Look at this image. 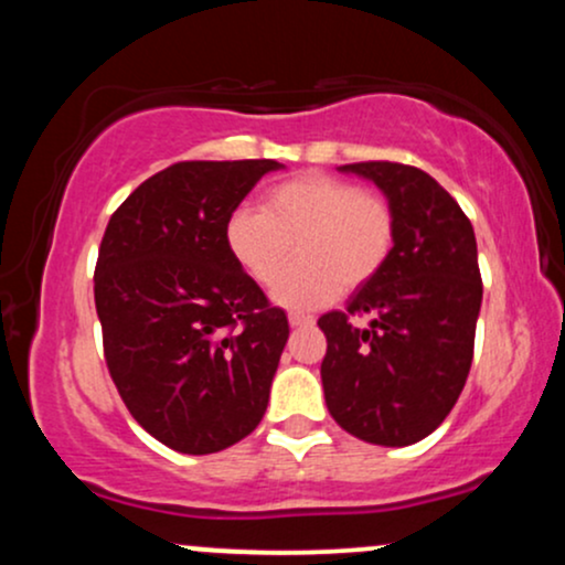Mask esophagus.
<instances>
[{"label":"esophagus","instance_id":"esophagus-1","mask_svg":"<svg viewBox=\"0 0 565 565\" xmlns=\"http://www.w3.org/2000/svg\"><path fill=\"white\" fill-rule=\"evenodd\" d=\"M313 323H316L313 316H300V313L289 316V327L291 329H305V327H313Z\"/></svg>","mask_w":565,"mask_h":565}]
</instances>
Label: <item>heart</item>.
I'll return each instance as SVG.
<instances>
[{
    "label": "heart",
    "mask_w": 565,
    "mask_h": 565,
    "mask_svg": "<svg viewBox=\"0 0 565 565\" xmlns=\"http://www.w3.org/2000/svg\"><path fill=\"white\" fill-rule=\"evenodd\" d=\"M225 249L257 287H270L298 252V265L270 291L276 305L305 313L342 289H361L395 249L391 201L350 180L305 172L268 188L260 210L238 206L225 220Z\"/></svg>",
    "instance_id": "1"
}]
</instances>
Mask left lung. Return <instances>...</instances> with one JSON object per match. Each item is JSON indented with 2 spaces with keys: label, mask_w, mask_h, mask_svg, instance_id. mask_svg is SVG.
<instances>
[{
  "label": "left lung",
  "mask_w": 565,
  "mask_h": 565,
  "mask_svg": "<svg viewBox=\"0 0 565 565\" xmlns=\"http://www.w3.org/2000/svg\"><path fill=\"white\" fill-rule=\"evenodd\" d=\"M385 193L395 249L345 310L319 319L327 334L323 398L334 423L377 446L430 436L468 380L481 313V270L468 215L430 174L395 161L340 167ZM355 318H366L359 328Z\"/></svg>",
  "instance_id": "left-lung-1"
}]
</instances>
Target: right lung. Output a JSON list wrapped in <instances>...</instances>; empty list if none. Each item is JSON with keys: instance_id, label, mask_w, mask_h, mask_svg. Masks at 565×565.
Segmentation results:
<instances>
[{"instance_id": "add662e5", "label": "right lung", "mask_w": 565, "mask_h": 565, "mask_svg": "<svg viewBox=\"0 0 565 565\" xmlns=\"http://www.w3.org/2000/svg\"><path fill=\"white\" fill-rule=\"evenodd\" d=\"M274 159L178 161L108 220L95 265L103 353L142 430L215 454L260 425L289 321L231 260L225 220Z\"/></svg>"}]
</instances>
